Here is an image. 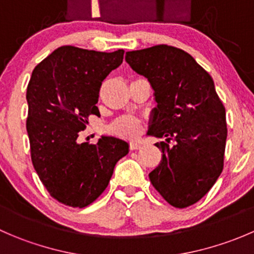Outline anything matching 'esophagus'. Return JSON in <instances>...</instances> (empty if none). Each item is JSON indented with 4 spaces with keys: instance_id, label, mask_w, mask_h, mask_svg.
<instances>
[{
    "instance_id": "obj_1",
    "label": "esophagus",
    "mask_w": 254,
    "mask_h": 254,
    "mask_svg": "<svg viewBox=\"0 0 254 254\" xmlns=\"http://www.w3.org/2000/svg\"><path fill=\"white\" fill-rule=\"evenodd\" d=\"M129 147H130V150H139V148H141V145L137 142H130Z\"/></svg>"
}]
</instances>
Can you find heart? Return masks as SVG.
Returning <instances> with one entry per match:
<instances>
[{
    "label": "heart",
    "instance_id": "heart-1",
    "mask_svg": "<svg viewBox=\"0 0 254 254\" xmlns=\"http://www.w3.org/2000/svg\"><path fill=\"white\" fill-rule=\"evenodd\" d=\"M141 130V124L134 118H119L109 127L112 134L124 139H136Z\"/></svg>",
    "mask_w": 254,
    "mask_h": 254
}]
</instances>
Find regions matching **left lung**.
<instances>
[{
    "label": "left lung",
    "instance_id": "8db88e82",
    "mask_svg": "<svg viewBox=\"0 0 254 254\" xmlns=\"http://www.w3.org/2000/svg\"><path fill=\"white\" fill-rule=\"evenodd\" d=\"M125 60L155 92L147 134L166 139L156 143L162 160L148 175L151 183L172 206L193 205L224 168L226 112L214 81L193 56L175 47L127 51Z\"/></svg>",
    "mask_w": 254,
    "mask_h": 254
}]
</instances>
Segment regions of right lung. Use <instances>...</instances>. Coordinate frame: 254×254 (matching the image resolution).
<instances>
[{"label": "right lung", "mask_w": 254, "mask_h": 254, "mask_svg": "<svg viewBox=\"0 0 254 254\" xmlns=\"http://www.w3.org/2000/svg\"><path fill=\"white\" fill-rule=\"evenodd\" d=\"M124 50L102 53L65 45L35 66L27 88V131L34 170L54 199L72 207L93 203L108 187L129 145L102 136L77 142L91 114L98 115L99 89L119 67Z\"/></svg>", "instance_id": "1"}]
</instances>
